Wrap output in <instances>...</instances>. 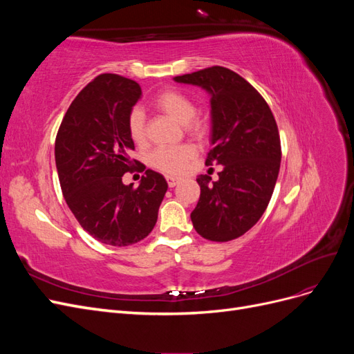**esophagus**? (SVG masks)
Wrapping results in <instances>:
<instances>
[{"label": "esophagus", "instance_id": "1", "mask_svg": "<svg viewBox=\"0 0 354 354\" xmlns=\"http://www.w3.org/2000/svg\"><path fill=\"white\" fill-rule=\"evenodd\" d=\"M167 181H168V186L169 187H174L180 183V178L176 176H167Z\"/></svg>", "mask_w": 354, "mask_h": 354}]
</instances>
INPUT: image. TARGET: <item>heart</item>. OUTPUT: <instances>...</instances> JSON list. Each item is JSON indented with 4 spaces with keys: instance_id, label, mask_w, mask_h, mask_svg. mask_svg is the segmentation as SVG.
<instances>
[{
    "instance_id": "b5f03b06",
    "label": "heart",
    "mask_w": 354,
    "mask_h": 354,
    "mask_svg": "<svg viewBox=\"0 0 354 354\" xmlns=\"http://www.w3.org/2000/svg\"><path fill=\"white\" fill-rule=\"evenodd\" d=\"M153 106L173 118L181 125H186L189 134L201 137L203 134V124L194 120L196 115V106L185 93L177 90H165L153 102ZM128 131L133 142L142 145L146 140L145 115L140 109H134L128 118ZM196 156V149L192 145H180L173 147H159L151 155V164L169 174H178L186 171L190 160Z\"/></svg>"
}]
</instances>
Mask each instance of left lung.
Returning <instances> with one entry per match:
<instances>
[{"label":"left lung","instance_id":"left-lung-1","mask_svg":"<svg viewBox=\"0 0 354 354\" xmlns=\"http://www.w3.org/2000/svg\"><path fill=\"white\" fill-rule=\"evenodd\" d=\"M211 95V145L205 165L218 164V180L196 178L201 196L190 218L202 238L227 242L261 218L281 168V138L263 95L241 75L212 66L176 77Z\"/></svg>","mask_w":354,"mask_h":354}]
</instances>
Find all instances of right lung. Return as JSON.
Returning <instances> with one entry per match:
<instances>
[{
  "label": "right lung",
  "instance_id": "1",
  "mask_svg": "<svg viewBox=\"0 0 354 354\" xmlns=\"http://www.w3.org/2000/svg\"><path fill=\"white\" fill-rule=\"evenodd\" d=\"M140 95L136 81L102 73L71 103L56 136L62 194L81 227L106 245L145 239L168 189L164 176L152 169L145 171L138 187L122 183L137 164L128 156L134 151L128 118Z\"/></svg>",
  "mask_w": 354,
  "mask_h": 354
}]
</instances>
